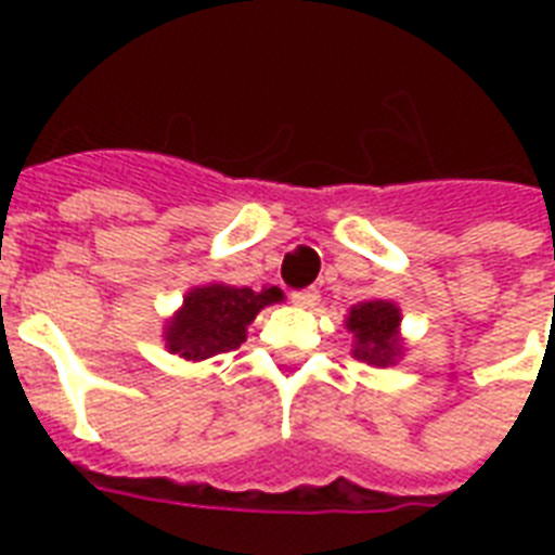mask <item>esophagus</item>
<instances>
[{"label": "esophagus", "instance_id": "esophagus-1", "mask_svg": "<svg viewBox=\"0 0 555 555\" xmlns=\"http://www.w3.org/2000/svg\"><path fill=\"white\" fill-rule=\"evenodd\" d=\"M291 299H294V305H299V308H308V311L320 305V294H317V291H311V287H308V291H294V294H291Z\"/></svg>", "mask_w": 555, "mask_h": 555}]
</instances>
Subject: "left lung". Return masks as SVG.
<instances>
[{"label":"left lung","mask_w":555,"mask_h":555,"mask_svg":"<svg viewBox=\"0 0 555 555\" xmlns=\"http://www.w3.org/2000/svg\"><path fill=\"white\" fill-rule=\"evenodd\" d=\"M348 331L354 334V351L351 354L360 363L377 365H395L397 357L403 354V343H400V308L386 299H371L351 308L346 320Z\"/></svg>","instance_id":"8db88e82"}]
</instances>
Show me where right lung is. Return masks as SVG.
I'll list each match as a JSON object with an SVG mask.
<instances>
[{
	"label": "right lung",
	"instance_id": "right-lung-1",
	"mask_svg": "<svg viewBox=\"0 0 555 555\" xmlns=\"http://www.w3.org/2000/svg\"><path fill=\"white\" fill-rule=\"evenodd\" d=\"M273 302H282L279 287L250 291L218 282L192 287L181 311L167 322V348L192 363L235 351L247 339V325L256 320V313Z\"/></svg>",
	"mask_w": 555,
	"mask_h": 555
}]
</instances>
